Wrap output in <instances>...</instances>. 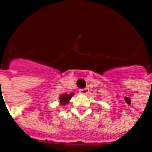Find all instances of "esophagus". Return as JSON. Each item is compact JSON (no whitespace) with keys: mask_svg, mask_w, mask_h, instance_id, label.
Listing matches in <instances>:
<instances>
[{"mask_svg":"<svg viewBox=\"0 0 152 152\" xmlns=\"http://www.w3.org/2000/svg\"><path fill=\"white\" fill-rule=\"evenodd\" d=\"M79 92L80 93V94H84V95H86L88 94L89 92V88H83V89H80V91Z\"/></svg>","mask_w":152,"mask_h":152,"instance_id":"obj_1","label":"esophagus"}]
</instances>
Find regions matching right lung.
<instances>
[{
	"mask_svg": "<svg viewBox=\"0 0 152 152\" xmlns=\"http://www.w3.org/2000/svg\"><path fill=\"white\" fill-rule=\"evenodd\" d=\"M74 93H70V94H64L61 95L60 96V100H61V104L62 105H64V104H68V101L70 100V99L72 98V96H73Z\"/></svg>",
	"mask_w": 152,
	"mask_h": 152,
	"instance_id": "1",
	"label": "right lung"
}]
</instances>
